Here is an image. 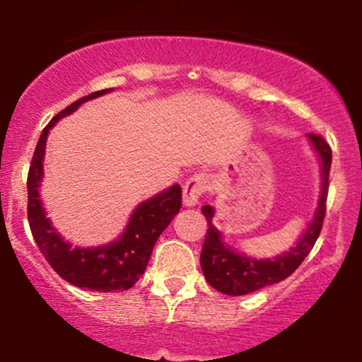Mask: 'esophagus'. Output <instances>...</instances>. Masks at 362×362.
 I'll list each match as a JSON object with an SVG mask.
<instances>
[{
	"mask_svg": "<svg viewBox=\"0 0 362 362\" xmlns=\"http://www.w3.org/2000/svg\"><path fill=\"white\" fill-rule=\"evenodd\" d=\"M207 187H209L207 177L204 175V173H194V175L185 182L184 190H182V194H184V206L185 207L197 206L199 199L202 197V194H206Z\"/></svg>",
	"mask_w": 362,
	"mask_h": 362,
	"instance_id": "1",
	"label": "esophagus"
}]
</instances>
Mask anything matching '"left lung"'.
I'll return each instance as SVG.
<instances>
[{"instance_id":"1","label":"left lung","mask_w":362,"mask_h":362,"mask_svg":"<svg viewBox=\"0 0 362 362\" xmlns=\"http://www.w3.org/2000/svg\"><path fill=\"white\" fill-rule=\"evenodd\" d=\"M307 138L313 151L319 156L320 195L315 211H313L312 221L302 233V236L298 238L297 245L291 246L288 251L276 255L275 258L258 259L234 250L226 243L224 234L212 224L216 214L214 207H202V214L206 216L209 229L202 252H200V268H202L209 285L214 286L221 293L238 297V295H247L268 285L280 283L302 264V261L307 258L308 252L315 245L325 216V199H327L332 151L322 136L307 134Z\"/></svg>"}]
</instances>
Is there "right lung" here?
I'll return each mask as SVG.
<instances>
[{"label": "right lung", "mask_w": 362, "mask_h": 362, "mask_svg": "<svg viewBox=\"0 0 362 362\" xmlns=\"http://www.w3.org/2000/svg\"><path fill=\"white\" fill-rule=\"evenodd\" d=\"M115 89H104L77 99L60 111L45 126L35 148L28 172V223L33 239L52 268L65 281L93 291H124L132 288L145 273L151 251L160 234L168 228L182 206V189L175 184L153 197L139 202L129 216L123 233L115 241L101 246H72L62 238L47 217L40 197L43 158L50 129L65 116L79 110L81 104L101 98Z\"/></svg>", "instance_id": "1"}]
</instances>
